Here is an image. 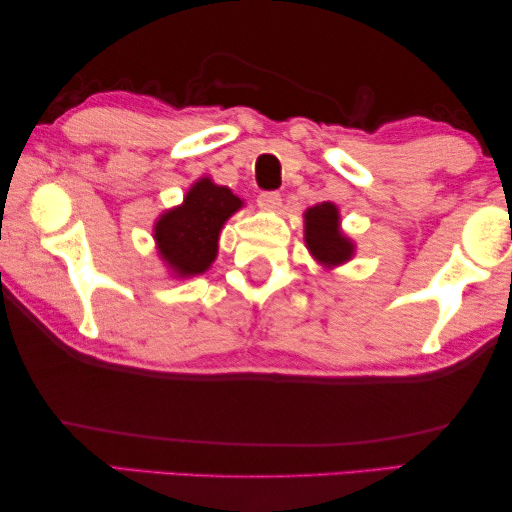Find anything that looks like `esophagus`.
Masks as SVG:
<instances>
[{"label": "esophagus", "instance_id": "esophagus-1", "mask_svg": "<svg viewBox=\"0 0 512 512\" xmlns=\"http://www.w3.org/2000/svg\"><path fill=\"white\" fill-rule=\"evenodd\" d=\"M258 206L263 208V211H279L281 208V195L279 192H263L261 197H258Z\"/></svg>", "mask_w": 512, "mask_h": 512}]
</instances>
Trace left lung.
<instances>
[{
	"mask_svg": "<svg viewBox=\"0 0 512 512\" xmlns=\"http://www.w3.org/2000/svg\"><path fill=\"white\" fill-rule=\"evenodd\" d=\"M304 242L308 254L324 270L349 263L356 254V242L342 231L340 208L333 201H322L304 211Z\"/></svg>",
	"mask_w": 512,
	"mask_h": 512,
	"instance_id": "8db88e82",
	"label": "left lung"
}]
</instances>
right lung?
Here are the masks:
<instances>
[{"label": "right lung", "instance_id": "right-lung-1", "mask_svg": "<svg viewBox=\"0 0 512 512\" xmlns=\"http://www.w3.org/2000/svg\"><path fill=\"white\" fill-rule=\"evenodd\" d=\"M245 206L236 192L201 177L179 206L165 208L154 222L156 254L172 279H192L211 270L226 220Z\"/></svg>", "mask_w": 512, "mask_h": 512}]
</instances>
